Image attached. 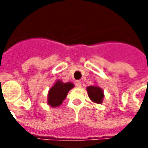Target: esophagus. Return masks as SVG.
Instances as JSON below:
<instances>
[{
    "label": "esophagus",
    "mask_w": 148,
    "mask_h": 148,
    "mask_svg": "<svg viewBox=\"0 0 148 148\" xmlns=\"http://www.w3.org/2000/svg\"><path fill=\"white\" fill-rule=\"evenodd\" d=\"M75 85H76V86L78 87V88H81V87H82V82H81L80 81H77Z\"/></svg>",
    "instance_id": "obj_1"
}]
</instances>
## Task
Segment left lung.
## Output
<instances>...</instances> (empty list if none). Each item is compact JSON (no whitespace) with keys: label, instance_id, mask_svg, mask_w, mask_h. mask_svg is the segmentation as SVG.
I'll list each match as a JSON object with an SVG mask.
<instances>
[{"label":"left lung","instance_id":"8db88e82","mask_svg":"<svg viewBox=\"0 0 148 148\" xmlns=\"http://www.w3.org/2000/svg\"><path fill=\"white\" fill-rule=\"evenodd\" d=\"M88 96L94 103L101 104L104 99V92L101 88L97 86H90L86 88Z\"/></svg>","mask_w":148,"mask_h":148}]
</instances>
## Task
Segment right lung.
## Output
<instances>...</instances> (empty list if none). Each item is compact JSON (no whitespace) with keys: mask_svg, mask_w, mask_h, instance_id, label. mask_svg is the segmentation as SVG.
Instances as JSON below:
<instances>
[{"mask_svg":"<svg viewBox=\"0 0 148 148\" xmlns=\"http://www.w3.org/2000/svg\"><path fill=\"white\" fill-rule=\"evenodd\" d=\"M73 87L74 84L71 82L63 83L62 81L58 80L49 90L47 104L53 108L59 106L66 97L68 92Z\"/></svg>","mask_w":148,"mask_h":148,"instance_id":"add662e5","label":"right lung"}]
</instances>
